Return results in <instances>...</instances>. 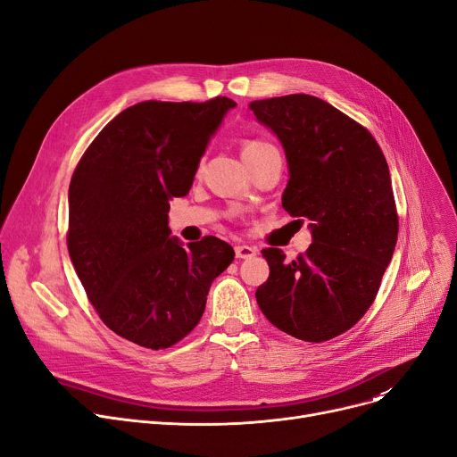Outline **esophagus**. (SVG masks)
<instances>
[{
  "instance_id": "34e87169",
  "label": "esophagus",
  "mask_w": 457,
  "mask_h": 457,
  "mask_svg": "<svg viewBox=\"0 0 457 457\" xmlns=\"http://www.w3.org/2000/svg\"><path fill=\"white\" fill-rule=\"evenodd\" d=\"M235 255L238 259H250L255 255V248L246 246V245H238V246H235Z\"/></svg>"
}]
</instances>
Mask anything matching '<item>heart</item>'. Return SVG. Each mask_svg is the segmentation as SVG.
Wrapping results in <instances>:
<instances>
[{
    "label": "heart",
    "mask_w": 457,
    "mask_h": 457,
    "mask_svg": "<svg viewBox=\"0 0 457 457\" xmlns=\"http://www.w3.org/2000/svg\"><path fill=\"white\" fill-rule=\"evenodd\" d=\"M267 148H270V144H269V142H262V140H257V138H253V140H246V142H245V146H243V157H248V155L259 154V152L267 150Z\"/></svg>",
    "instance_id": "1"
}]
</instances>
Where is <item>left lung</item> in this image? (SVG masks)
Segmentation results:
<instances>
[{"label": "left lung", "instance_id": "1", "mask_svg": "<svg viewBox=\"0 0 457 457\" xmlns=\"http://www.w3.org/2000/svg\"><path fill=\"white\" fill-rule=\"evenodd\" d=\"M250 111L281 140L291 216L311 220L313 243L295 261L265 248L269 279L257 303L278 329L324 343L355 326L372 305L391 262L398 212L379 144L355 120L309 94L255 100Z\"/></svg>", "mask_w": 457, "mask_h": 457}]
</instances>
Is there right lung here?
Masks as SVG:
<instances>
[{
  "label": "right lung",
  "mask_w": 457,
  "mask_h": 457,
  "mask_svg": "<svg viewBox=\"0 0 457 457\" xmlns=\"http://www.w3.org/2000/svg\"><path fill=\"white\" fill-rule=\"evenodd\" d=\"M235 102L148 100L98 133L68 188L66 245L104 324L162 350L200 322L212 279L235 257L212 235L183 248L170 238V198L185 196L211 135Z\"/></svg>",
  "instance_id": "obj_1"
}]
</instances>
